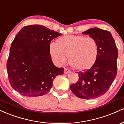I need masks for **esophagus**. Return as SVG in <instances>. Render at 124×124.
Here are the masks:
<instances>
[{"mask_svg": "<svg viewBox=\"0 0 124 124\" xmlns=\"http://www.w3.org/2000/svg\"><path fill=\"white\" fill-rule=\"evenodd\" d=\"M70 70H69V69H66V68L64 69V73L65 74H68V73H70Z\"/></svg>", "mask_w": 124, "mask_h": 124, "instance_id": "34e87169", "label": "esophagus"}]
</instances>
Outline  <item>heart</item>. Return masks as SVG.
<instances>
[{
	"mask_svg": "<svg viewBox=\"0 0 124 124\" xmlns=\"http://www.w3.org/2000/svg\"><path fill=\"white\" fill-rule=\"evenodd\" d=\"M49 51L52 59L58 65L66 62L69 56L70 66L77 70L85 71L93 66L99 54V45L94 38L83 35H67L51 44Z\"/></svg>",
	"mask_w": 124,
	"mask_h": 124,
	"instance_id": "1",
	"label": "heart"
}]
</instances>
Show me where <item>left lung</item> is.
<instances>
[{
  "label": "left lung",
  "instance_id": "obj_1",
  "mask_svg": "<svg viewBox=\"0 0 124 124\" xmlns=\"http://www.w3.org/2000/svg\"><path fill=\"white\" fill-rule=\"evenodd\" d=\"M82 34L89 35L97 41L99 54L90 69L78 73L79 80L71 85L70 90L80 99H96L107 92L116 78L118 52L109 31L95 27Z\"/></svg>",
  "mask_w": 124,
  "mask_h": 124
}]
</instances>
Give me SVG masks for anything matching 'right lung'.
I'll return each mask as SVG.
<instances>
[{
    "mask_svg": "<svg viewBox=\"0 0 124 124\" xmlns=\"http://www.w3.org/2000/svg\"><path fill=\"white\" fill-rule=\"evenodd\" d=\"M62 34L39 24L27 25L16 35L7 62L13 89L27 97L47 93L63 68L55 66L49 51L51 41Z\"/></svg>",
    "mask_w": 124,
    "mask_h": 124,
    "instance_id": "1",
    "label": "right lung"
}]
</instances>
